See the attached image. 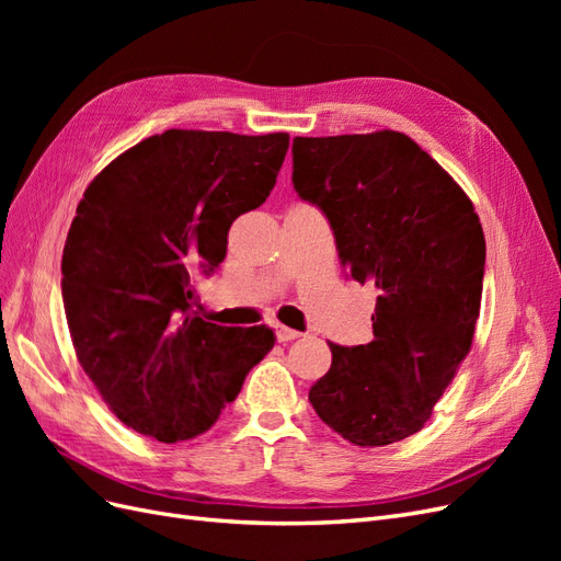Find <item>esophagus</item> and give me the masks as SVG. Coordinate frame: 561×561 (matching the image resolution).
I'll return each mask as SVG.
<instances>
[{"label":"esophagus","instance_id":"1","mask_svg":"<svg viewBox=\"0 0 561 561\" xmlns=\"http://www.w3.org/2000/svg\"><path fill=\"white\" fill-rule=\"evenodd\" d=\"M276 336H278V342H293V339L301 336V332H297L293 328H285V325H276Z\"/></svg>","mask_w":561,"mask_h":561}]
</instances>
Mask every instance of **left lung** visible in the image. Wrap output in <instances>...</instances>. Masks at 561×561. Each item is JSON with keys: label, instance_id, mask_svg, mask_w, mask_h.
I'll return each mask as SVG.
<instances>
[{"label": "left lung", "instance_id": "8db88e82", "mask_svg": "<svg viewBox=\"0 0 561 561\" xmlns=\"http://www.w3.org/2000/svg\"><path fill=\"white\" fill-rule=\"evenodd\" d=\"M293 184L334 231L342 266L377 285L375 339L330 344L332 367L309 400L358 447L423 428L472 346L484 233L472 201L398 130L295 138Z\"/></svg>", "mask_w": 561, "mask_h": 561}]
</instances>
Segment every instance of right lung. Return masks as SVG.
Listing matches in <instances>:
<instances>
[{"label": "right lung", "mask_w": 561, "mask_h": 561, "mask_svg": "<svg viewBox=\"0 0 561 561\" xmlns=\"http://www.w3.org/2000/svg\"><path fill=\"white\" fill-rule=\"evenodd\" d=\"M287 133L171 128L100 173L62 250V304L77 358L110 410L159 443L206 433L274 348V330L192 316L194 280L227 254L233 219L260 208Z\"/></svg>", "instance_id": "obj_1"}]
</instances>
